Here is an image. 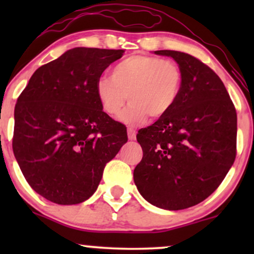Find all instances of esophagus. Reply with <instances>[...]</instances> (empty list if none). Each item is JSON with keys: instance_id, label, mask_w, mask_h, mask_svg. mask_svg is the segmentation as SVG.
I'll use <instances>...</instances> for the list:
<instances>
[{"instance_id": "obj_1", "label": "esophagus", "mask_w": 254, "mask_h": 254, "mask_svg": "<svg viewBox=\"0 0 254 254\" xmlns=\"http://www.w3.org/2000/svg\"><path fill=\"white\" fill-rule=\"evenodd\" d=\"M127 137H129L130 141H133L136 138V130L132 129V127H129L127 129Z\"/></svg>"}]
</instances>
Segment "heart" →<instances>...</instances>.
I'll return each instance as SVG.
<instances>
[{"instance_id":"b5f03b06","label":"heart","mask_w":254,"mask_h":254,"mask_svg":"<svg viewBox=\"0 0 254 254\" xmlns=\"http://www.w3.org/2000/svg\"><path fill=\"white\" fill-rule=\"evenodd\" d=\"M110 78H100L97 95L107 115L117 118L127 100L130 105L121 121L127 125L167 115L176 105L183 84V71L176 61L133 55L116 64Z\"/></svg>"}]
</instances>
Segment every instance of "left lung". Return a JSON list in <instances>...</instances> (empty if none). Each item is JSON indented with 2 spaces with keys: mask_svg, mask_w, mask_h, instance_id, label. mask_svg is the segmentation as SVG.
I'll use <instances>...</instances> for the list:
<instances>
[{
  "mask_svg": "<svg viewBox=\"0 0 254 254\" xmlns=\"http://www.w3.org/2000/svg\"><path fill=\"white\" fill-rule=\"evenodd\" d=\"M183 71L179 98L167 115L137 133L143 157L133 171L153 205L182 210L203 202L237 156V111L216 72L185 52L159 50Z\"/></svg>",
  "mask_w": 254,
  "mask_h": 254,
  "instance_id": "8db88e82",
  "label": "left lung"
}]
</instances>
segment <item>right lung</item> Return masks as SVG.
Returning a JSON list of instances; mask_svg holds the SVG:
<instances>
[{
    "label": "right lung",
    "mask_w": 254,
    "mask_h": 254,
    "mask_svg": "<svg viewBox=\"0 0 254 254\" xmlns=\"http://www.w3.org/2000/svg\"><path fill=\"white\" fill-rule=\"evenodd\" d=\"M124 50L75 48L38 68L17 98L13 151L26 182L51 202L82 203L127 143V127L105 113L97 83Z\"/></svg>",
    "instance_id": "right-lung-1"
}]
</instances>
